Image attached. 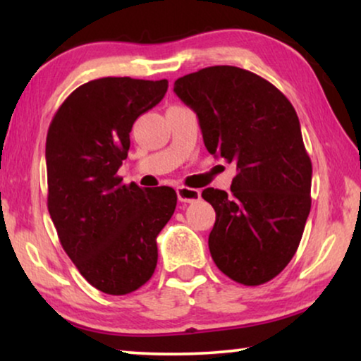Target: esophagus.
Listing matches in <instances>:
<instances>
[{
  "mask_svg": "<svg viewBox=\"0 0 361 361\" xmlns=\"http://www.w3.org/2000/svg\"><path fill=\"white\" fill-rule=\"evenodd\" d=\"M177 199L184 204H190V202H197L200 199V190L190 189V187H177Z\"/></svg>",
  "mask_w": 361,
  "mask_h": 361,
  "instance_id": "obj_1",
  "label": "esophagus"
}]
</instances>
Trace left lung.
<instances>
[{"label":"left lung","mask_w":361,"mask_h":361,"mask_svg":"<svg viewBox=\"0 0 361 361\" xmlns=\"http://www.w3.org/2000/svg\"><path fill=\"white\" fill-rule=\"evenodd\" d=\"M174 92L197 113L207 151L236 164L230 194L202 192L216 214L212 258L236 283H268L293 259L310 212L312 162L298 113L273 83L240 67L202 68L177 78Z\"/></svg>","instance_id":"obj_1"}]
</instances>
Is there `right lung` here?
<instances>
[{
  "label": "right lung",
  "instance_id": "1",
  "mask_svg": "<svg viewBox=\"0 0 361 361\" xmlns=\"http://www.w3.org/2000/svg\"><path fill=\"white\" fill-rule=\"evenodd\" d=\"M167 85L166 78H97L75 88L49 126V214L68 258L105 294H130L151 279L156 238L176 210L174 189L126 185L116 174L133 123Z\"/></svg>",
  "mask_w": 361,
  "mask_h": 361
}]
</instances>
